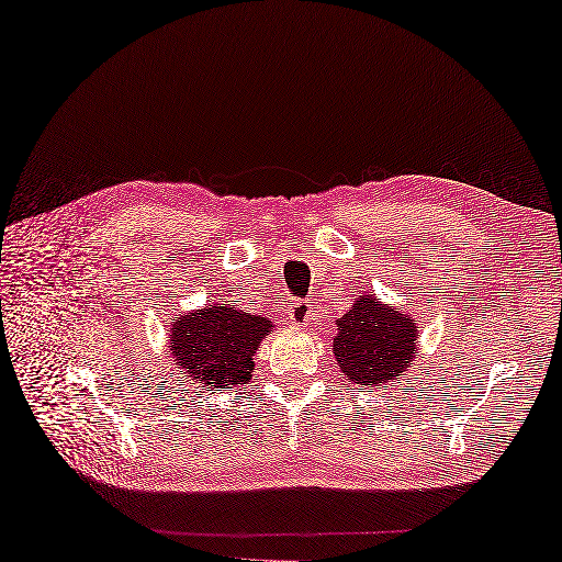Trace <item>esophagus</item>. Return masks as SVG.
<instances>
[{
  "mask_svg": "<svg viewBox=\"0 0 562 562\" xmlns=\"http://www.w3.org/2000/svg\"><path fill=\"white\" fill-rule=\"evenodd\" d=\"M289 312H291V322L295 326H305L312 319V305L307 300H293L289 305Z\"/></svg>",
  "mask_w": 562,
  "mask_h": 562,
  "instance_id": "esophagus-1",
  "label": "esophagus"
}]
</instances>
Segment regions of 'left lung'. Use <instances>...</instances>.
<instances>
[{
  "label": "left lung",
  "mask_w": 562,
  "mask_h": 562,
  "mask_svg": "<svg viewBox=\"0 0 562 562\" xmlns=\"http://www.w3.org/2000/svg\"><path fill=\"white\" fill-rule=\"evenodd\" d=\"M336 362L350 381L360 386H381L401 379L413 364L417 326L409 314L381 305L374 295H360L355 305L336 319Z\"/></svg>",
  "instance_id": "8db88e82"
}]
</instances>
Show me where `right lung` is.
<instances>
[{"label":"right lung","instance_id":"add662e5","mask_svg":"<svg viewBox=\"0 0 562 562\" xmlns=\"http://www.w3.org/2000/svg\"><path fill=\"white\" fill-rule=\"evenodd\" d=\"M171 326L173 362L198 384L212 389L245 384L252 376V355L271 331V322L262 314L222 303L181 314Z\"/></svg>","mask_w":562,"mask_h":562}]
</instances>
